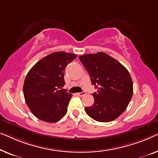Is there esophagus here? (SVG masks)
<instances>
[{
	"instance_id": "esophagus-1",
	"label": "esophagus",
	"mask_w": 158,
	"mask_h": 158,
	"mask_svg": "<svg viewBox=\"0 0 158 158\" xmlns=\"http://www.w3.org/2000/svg\"><path fill=\"white\" fill-rule=\"evenodd\" d=\"M86 94L85 91H83V92H79V93H77V95L79 96H83Z\"/></svg>"
}]
</instances>
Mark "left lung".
Returning a JSON list of instances; mask_svg holds the SVG:
<instances>
[{"mask_svg": "<svg viewBox=\"0 0 158 158\" xmlns=\"http://www.w3.org/2000/svg\"><path fill=\"white\" fill-rule=\"evenodd\" d=\"M88 72L97 92L92 94L94 103L85 107L91 118L110 122L123 114L133 93V81L128 70L107 54L98 52L79 56Z\"/></svg>", "mask_w": 158, "mask_h": 158, "instance_id": "1", "label": "left lung"}]
</instances>
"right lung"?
<instances>
[{
	"label": "right lung",
	"instance_id": "right-lung-1",
	"mask_svg": "<svg viewBox=\"0 0 158 158\" xmlns=\"http://www.w3.org/2000/svg\"><path fill=\"white\" fill-rule=\"evenodd\" d=\"M77 55L64 52L49 54L37 62L25 77L23 94L35 116L48 123H56L67 112L72 95L62 89L66 67Z\"/></svg>",
	"mask_w": 158,
	"mask_h": 158
}]
</instances>
